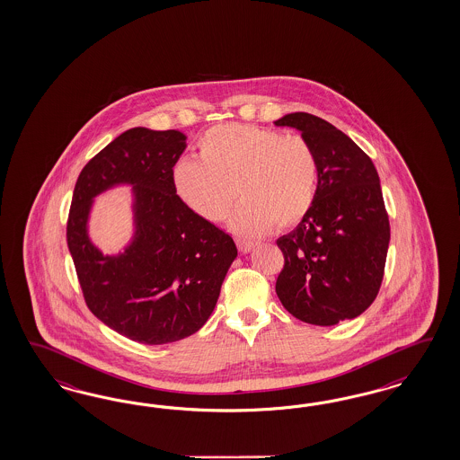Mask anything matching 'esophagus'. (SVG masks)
Masks as SVG:
<instances>
[{"label":"esophagus","instance_id":"34e87169","mask_svg":"<svg viewBox=\"0 0 460 460\" xmlns=\"http://www.w3.org/2000/svg\"><path fill=\"white\" fill-rule=\"evenodd\" d=\"M254 243H251V241H237V248H239V251H243V252H250V251L254 250Z\"/></svg>","mask_w":460,"mask_h":460}]
</instances>
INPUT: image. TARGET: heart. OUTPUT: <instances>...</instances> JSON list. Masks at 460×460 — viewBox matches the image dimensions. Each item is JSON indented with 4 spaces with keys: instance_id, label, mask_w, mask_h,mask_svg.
I'll list each match as a JSON object with an SVG mask.
<instances>
[{
    "instance_id": "b5f03b06",
    "label": "heart",
    "mask_w": 460,
    "mask_h": 460,
    "mask_svg": "<svg viewBox=\"0 0 460 460\" xmlns=\"http://www.w3.org/2000/svg\"><path fill=\"white\" fill-rule=\"evenodd\" d=\"M197 148L199 160L175 164L172 183L181 202L208 221L224 219L239 195L231 227L260 236L275 224L302 223L315 202L319 162L300 135L229 123L210 128Z\"/></svg>"
}]
</instances>
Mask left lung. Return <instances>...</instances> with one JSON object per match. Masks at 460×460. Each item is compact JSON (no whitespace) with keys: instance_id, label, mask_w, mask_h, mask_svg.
I'll return each mask as SVG.
<instances>
[{"instance_id":"left-lung-1","label":"left lung","mask_w":460,"mask_h":460,"mask_svg":"<svg viewBox=\"0 0 460 460\" xmlns=\"http://www.w3.org/2000/svg\"><path fill=\"white\" fill-rule=\"evenodd\" d=\"M277 126L302 131L319 162L315 202L277 241L285 265L277 295L298 321L335 325L356 319L376 298L390 244V221L375 164L334 125L308 112Z\"/></svg>"}]
</instances>
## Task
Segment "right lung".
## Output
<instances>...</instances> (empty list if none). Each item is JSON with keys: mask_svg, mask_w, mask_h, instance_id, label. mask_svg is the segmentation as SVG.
I'll return each mask as SVG.
<instances>
[{"mask_svg": "<svg viewBox=\"0 0 460 460\" xmlns=\"http://www.w3.org/2000/svg\"><path fill=\"white\" fill-rule=\"evenodd\" d=\"M185 139L177 129L131 128L89 160L72 195L67 244L84 300L99 321L139 344L195 334L237 256L233 237L189 209L173 189ZM116 184L132 185L136 234L125 252L104 257L86 223L93 197Z\"/></svg>", "mask_w": 460, "mask_h": 460, "instance_id": "obj_1", "label": "right lung"}]
</instances>
